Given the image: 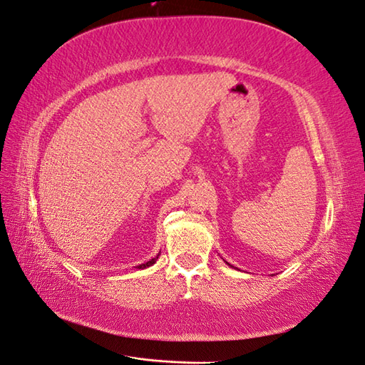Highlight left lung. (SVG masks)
Segmentation results:
<instances>
[{"label":"left lung","instance_id":"1","mask_svg":"<svg viewBox=\"0 0 365 365\" xmlns=\"http://www.w3.org/2000/svg\"><path fill=\"white\" fill-rule=\"evenodd\" d=\"M226 264H228V262H226ZM228 265H230V267H234V265H231V264H228Z\"/></svg>","mask_w":365,"mask_h":365}]
</instances>
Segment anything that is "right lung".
I'll list each match as a JSON object with an SVG mask.
<instances>
[{
  "instance_id": "add662e5",
  "label": "right lung",
  "mask_w": 365,
  "mask_h": 365,
  "mask_svg": "<svg viewBox=\"0 0 365 365\" xmlns=\"http://www.w3.org/2000/svg\"><path fill=\"white\" fill-rule=\"evenodd\" d=\"M158 257H159V255H158L156 257H153L151 261H148V262H145V264H142V265H137V269H147V267H151L153 264H155V262L158 261Z\"/></svg>"
}]
</instances>
